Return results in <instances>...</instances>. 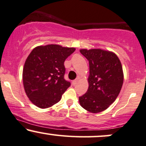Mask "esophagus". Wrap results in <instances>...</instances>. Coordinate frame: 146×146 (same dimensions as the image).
Returning <instances> with one entry per match:
<instances>
[{
  "label": "esophagus",
  "instance_id": "34e87169",
  "mask_svg": "<svg viewBox=\"0 0 146 146\" xmlns=\"http://www.w3.org/2000/svg\"><path fill=\"white\" fill-rule=\"evenodd\" d=\"M78 79H77V78H76V79H75V80H73V81H72V85H76V84L77 83V82H78Z\"/></svg>",
  "mask_w": 146,
  "mask_h": 146
}]
</instances>
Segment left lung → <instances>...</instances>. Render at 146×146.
<instances>
[{
	"label": "left lung",
	"instance_id": "left-lung-1",
	"mask_svg": "<svg viewBox=\"0 0 146 146\" xmlns=\"http://www.w3.org/2000/svg\"><path fill=\"white\" fill-rule=\"evenodd\" d=\"M89 61L90 76L87 92L79 97V103L89 112L100 113L107 109L119 95L124 81L122 66L119 58L110 51L81 49Z\"/></svg>",
	"mask_w": 146,
	"mask_h": 146
}]
</instances>
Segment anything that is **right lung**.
<instances>
[{"instance_id": "1", "label": "right lung", "mask_w": 146, "mask_h": 146, "mask_svg": "<svg viewBox=\"0 0 146 146\" xmlns=\"http://www.w3.org/2000/svg\"><path fill=\"white\" fill-rule=\"evenodd\" d=\"M75 50L56 44L39 46L33 50L22 72L24 88L32 103L46 109L61 100L71 85L64 78V61Z\"/></svg>"}]
</instances>
